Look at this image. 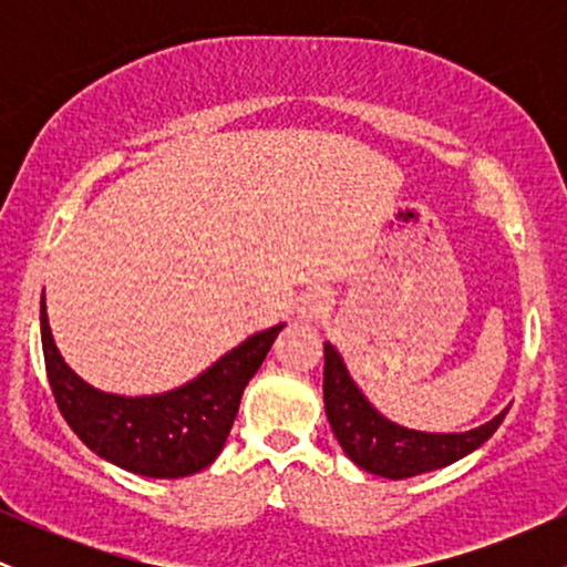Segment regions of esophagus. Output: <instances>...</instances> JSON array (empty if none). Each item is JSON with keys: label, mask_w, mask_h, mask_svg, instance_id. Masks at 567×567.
I'll use <instances>...</instances> for the list:
<instances>
[{"label": "esophagus", "mask_w": 567, "mask_h": 567, "mask_svg": "<svg viewBox=\"0 0 567 567\" xmlns=\"http://www.w3.org/2000/svg\"><path fill=\"white\" fill-rule=\"evenodd\" d=\"M330 311V296L324 290H311L301 298V306H298V315H301L303 322H317L322 320Z\"/></svg>", "instance_id": "34e87169"}]
</instances>
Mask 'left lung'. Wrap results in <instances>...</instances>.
<instances>
[{
  "mask_svg": "<svg viewBox=\"0 0 567 567\" xmlns=\"http://www.w3.org/2000/svg\"><path fill=\"white\" fill-rule=\"evenodd\" d=\"M324 413L333 426L343 453L360 470L381 474L389 480H405L415 474L442 470L453 461L477 451L493 437L509 410H501L493 421L458 434H432L396 426L365 400V394L351 381L341 354L324 343Z\"/></svg>",
  "mask_w": 567,
  "mask_h": 567,
  "instance_id": "1",
  "label": "left lung"
}]
</instances>
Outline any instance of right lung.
Masks as SVG:
<instances>
[{
  "label": "right lung",
  "mask_w": 567,
  "mask_h": 567,
  "mask_svg": "<svg viewBox=\"0 0 567 567\" xmlns=\"http://www.w3.org/2000/svg\"><path fill=\"white\" fill-rule=\"evenodd\" d=\"M42 351L58 410L90 451L143 477L197 474L224 451L247 381L256 375L285 324L250 336L184 386L152 396L97 392L63 362L48 324L42 292Z\"/></svg>",
  "instance_id": "add662e5"
}]
</instances>
